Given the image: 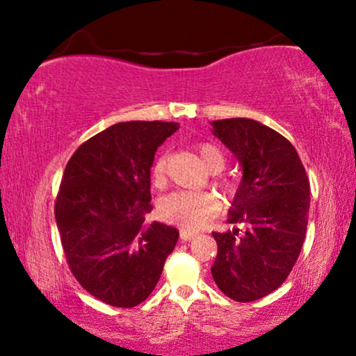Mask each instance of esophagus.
Returning <instances> with one entry per match:
<instances>
[{
	"label": "esophagus",
	"mask_w": 356,
	"mask_h": 356,
	"mask_svg": "<svg viewBox=\"0 0 356 356\" xmlns=\"http://www.w3.org/2000/svg\"><path fill=\"white\" fill-rule=\"evenodd\" d=\"M197 233L196 232H189V230H181L179 232V240H181L183 243L184 241H189V240H193L194 236H196Z\"/></svg>",
	"instance_id": "1"
}]
</instances>
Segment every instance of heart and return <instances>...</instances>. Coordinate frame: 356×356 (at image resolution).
Listing matches in <instances>:
<instances>
[{"label": "heart", "mask_w": 356, "mask_h": 356, "mask_svg": "<svg viewBox=\"0 0 356 356\" xmlns=\"http://www.w3.org/2000/svg\"><path fill=\"white\" fill-rule=\"evenodd\" d=\"M199 154L211 172H220L225 165V155L217 145L211 143L199 144ZM165 168L167 160L160 157L154 165V179L157 183L165 181ZM220 186L228 194L236 193V183L232 179H222ZM222 209V202L217 194L213 193H197V191H177L168 194L160 202V216L170 223L188 228V230H197L217 216Z\"/></svg>", "instance_id": "b5f03b06"}]
</instances>
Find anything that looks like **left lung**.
Listing matches in <instances>:
<instances>
[{
  "label": "left lung",
  "instance_id": "obj_1",
  "mask_svg": "<svg viewBox=\"0 0 356 356\" xmlns=\"http://www.w3.org/2000/svg\"><path fill=\"white\" fill-rule=\"evenodd\" d=\"M213 134L243 167L230 223L212 235V277L228 298L250 303L286 280L303 248L309 213V179L293 145L269 126L248 118L213 121Z\"/></svg>",
  "mask_w": 356,
  "mask_h": 356
}]
</instances>
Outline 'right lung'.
<instances>
[{
    "instance_id": "1",
    "label": "right lung",
    "mask_w": 356,
    "mask_h": 356,
    "mask_svg": "<svg viewBox=\"0 0 356 356\" xmlns=\"http://www.w3.org/2000/svg\"><path fill=\"white\" fill-rule=\"evenodd\" d=\"M177 123L126 121L82 143L67 162L55 218L82 289L115 308L147 298L177 246V228L149 223L150 167Z\"/></svg>"
}]
</instances>
